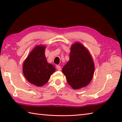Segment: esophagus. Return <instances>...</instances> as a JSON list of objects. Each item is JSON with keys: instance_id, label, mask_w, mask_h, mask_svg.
Segmentation results:
<instances>
[{"instance_id": "1", "label": "esophagus", "mask_w": 122, "mask_h": 122, "mask_svg": "<svg viewBox=\"0 0 122 122\" xmlns=\"http://www.w3.org/2000/svg\"><path fill=\"white\" fill-rule=\"evenodd\" d=\"M56 69H57V71H61V67L60 66H59V65H56Z\"/></svg>"}]
</instances>
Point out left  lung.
Returning a JSON list of instances; mask_svg holds the SVG:
<instances>
[{
    "mask_svg": "<svg viewBox=\"0 0 122 122\" xmlns=\"http://www.w3.org/2000/svg\"><path fill=\"white\" fill-rule=\"evenodd\" d=\"M95 70L93 60L86 47L78 42L71 47L69 61L62 72L74 89L86 86L92 80Z\"/></svg>",
    "mask_w": 122,
    "mask_h": 122,
    "instance_id": "8db88e82",
    "label": "left lung"
}]
</instances>
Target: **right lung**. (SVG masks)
I'll return each instance as SVG.
<instances>
[{
	"instance_id": "add662e5",
	"label": "right lung",
	"mask_w": 122,
	"mask_h": 122,
	"mask_svg": "<svg viewBox=\"0 0 122 122\" xmlns=\"http://www.w3.org/2000/svg\"><path fill=\"white\" fill-rule=\"evenodd\" d=\"M45 49L44 46L36 47L23 64V73L26 79L38 86L46 84L55 71V67L47 62Z\"/></svg>"
}]
</instances>
